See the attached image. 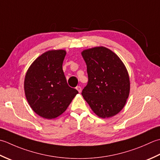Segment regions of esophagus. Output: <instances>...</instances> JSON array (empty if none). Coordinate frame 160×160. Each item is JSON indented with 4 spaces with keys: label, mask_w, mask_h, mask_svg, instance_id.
Listing matches in <instances>:
<instances>
[{
    "label": "esophagus",
    "mask_w": 160,
    "mask_h": 160,
    "mask_svg": "<svg viewBox=\"0 0 160 160\" xmlns=\"http://www.w3.org/2000/svg\"><path fill=\"white\" fill-rule=\"evenodd\" d=\"M76 89L78 90V92H81V88L79 86H77L76 87Z\"/></svg>",
    "instance_id": "obj_1"
}]
</instances>
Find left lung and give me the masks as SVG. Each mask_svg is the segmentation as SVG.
Here are the masks:
<instances>
[{"mask_svg":"<svg viewBox=\"0 0 160 160\" xmlns=\"http://www.w3.org/2000/svg\"><path fill=\"white\" fill-rule=\"evenodd\" d=\"M81 55L87 66L88 82L81 94L96 115L105 119L118 114L130 93V78L124 63L110 49H86Z\"/></svg>","mask_w":160,"mask_h":160,"instance_id":"obj_1","label":"left lung"}]
</instances>
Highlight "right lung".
Segmentation results:
<instances>
[{"instance_id":"obj_1","label":"right lung","mask_w":160,"mask_h":160,"mask_svg":"<svg viewBox=\"0 0 160 160\" xmlns=\"http://www.w3.org/2000/svg\"><path fill=\"white\" fill-rule=\"evenodd\" d=\"M65 50L45 52L33 61L25 74V94L34 112L43 118L55 119L66 111L78 91L67 83L63 62Z\"/></svg>"}]
</instances>
